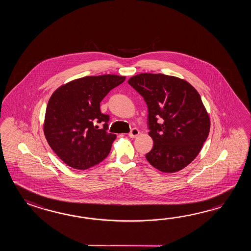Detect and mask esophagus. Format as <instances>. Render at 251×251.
<instances>
[{
	"label": "esophagus",
	"instance_id": "obj_1",
	"mask_svg": "<svg viewBox=\"0 0 251 251\" xmlns=\"http://www.w3.org/2000/svg\"><path fill=\"white\" fill-rule=\"evenodd\" d=\"M139 133H140V131L137 128H133L128 135L130 138H135L136 136H138Z\"/></svg>",
	"mask_w": 251,
	"mask_h": 251
}]
</instances>
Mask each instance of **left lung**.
<instances>
[{"label": "left lung", "mask_w": 251, "mask_h": 251, "mask_svg": "<svg viewBox=\"0 0 251 251\" xmlns=\"http://www.w3.org/2000/svg\"><path fill=\"white\" fill-rule=\"evenodd\" d=\"M128 83L148 107L153 147L146 160L173 173L191 163L208 137L210 118L197 90L185 80L161 74H141Z\"/></svg>", "instance_id": "1"}]
</instances>
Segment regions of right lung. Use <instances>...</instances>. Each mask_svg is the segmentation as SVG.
<instances>
[{
	"mask_svg": "<svg viewBox=\"0 0 251 251\" xmlns=\"http://www.w3.org/2000/svg\"><path fill=\"white\" fill-rule=\"evenodd\" d=\"M125 76H87L59 87L48 101L44 133L49 146L65 164L87 170L110 152L114 133H107L109 116L102 114L100 102ZM103 123L100 129L96 123Z\"/></svg>",
	"mask_w": 251,
	"mask_h": 251,
	"instance_id": "1",
	"label": "right lung"
}]
</instances>
